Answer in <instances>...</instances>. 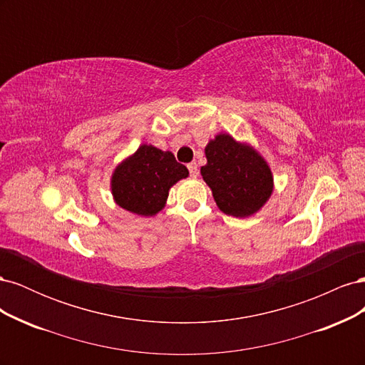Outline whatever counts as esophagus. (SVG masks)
<instances>
[{
    "label": "esophagus",
    "instance_id": "1",
    "mask_svg": "<svg viewBox=\"0 0 365 365\" xmlns=\"http://www.w3.org/2000/svg\"><path fill=\"white\" fill-rule=\"evenodd\" d=\"M187 168H189V172H190V176H192V178H196L197 173H200V170H197V165H196V163H190L189 165H187Z\"/></svg>",
    "mask_w": 365,
    "mask_h": 365
}]
</instances>
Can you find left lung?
Segmentation results:
<instances>
[{"mask_svg":"<svg viewBox=\"0 0 365 365\" xmlns=\"http://www.w3.org/2000/svg\"><path fill=\"white\" fill-rule=\"evenodd\" d=\"M205 157L207 164L201 168V175L220 212L248 217L268 202L274 176L267 160L248 143L220 132L208 141Z\"/></svg>","mask_w":365,"mask_h":365,"instance_id":"left-lung-1","label":"left lung"}]
</instances>
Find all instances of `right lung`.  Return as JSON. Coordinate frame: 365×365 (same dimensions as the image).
Wrapping results in <instances>:
<instances>
[{"instance_id": "1", "label": "right lung", "mask_w": 365, "mask_h": 365, "mask_svg": "<svg viewBox=\"0 0 365 365\" xmlns=\"http://www.w3.org/2000/svg\"><path fill=\"white\" fill-rule=\"evenodd\" d=\"M189 176L184 164L169 150L141 145L121 161L111 176L117 205L138 216H155L168 201L170 187Z\"/></svg>"}]
</instances>
